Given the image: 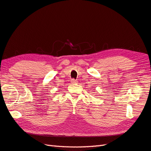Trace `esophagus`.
Masks as SVG:
<instances>
[{
    "mask_svg": "<svg viewBox=\"0 0 151 151\" xmlns=\"http://www.w3.org/2000/svg\"><path fill=\"white\" fill-rule=\"evenodd\" d=\"M71 82L72 83H76L78 82H77L76 80H74V79H72V80H71Z\"/></svg>",
    "mask_w": 151,
    "mask_h": 151,
    "instance_id": "1",
    "label": "esophagus"
}]
</instances>
